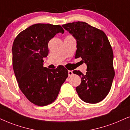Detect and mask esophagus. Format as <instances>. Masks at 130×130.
Here are the masks:
<instances>
[{"instance_id": "esophagus-1", "label": "esophagus", "mask_w": 130, "mask_h": 130, "mask_svg": "<svg viewBox=\"0 0 130 130\" xmlns=\"http://www.w3.org/2000/svg\"><path fill=\"white\" fill-rule=\"evenodd\" d=\"M73 75V72L72 71H68V76L70 77V76H72Z\"/></svg>"}]
</instances>
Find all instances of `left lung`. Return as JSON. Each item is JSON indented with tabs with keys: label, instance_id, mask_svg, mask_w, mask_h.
Listing matches in <instances>:
<instances>
[{
	"label": "left lung",
	"instance_id": "1",
	"mask_svg": "<svg viewBox=\"0 0 130 130\" xmlns=\"http://www.w3.org/2000/svg\"><path fill=\"white\" fill-rule=\"evenodd\" d=\"M77 40L75 58H81L87 65V72L79 71L74 74L81 78V83L76 87L80 99L89 103H97L107 96L115 76L113 53L106 34L85 22L77 21L63 24Z\"/></svg>",
	"mask_w": 130,
	"mask_h": 130
}]
</instances>
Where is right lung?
<instances>
[{
    "label": "right lung",
    "mask_w": 130,
    "mask_h": 130,
    "mask_svg": "<svg viewBox=\"0 0 130 130\" xmlns=\"http://www.w3.org/2000/svg\"><path fill=\"white\" fill-rule=\"evenodd\" d=\"M64 32L59 25L36 24L20 32L12 45V65L18 86L27 99L44 106L56 100L68 76L65 67H43L49 53L48 43L57 33Z\"/></svg>",
    "instance_id": "obj_1"
}]
</instances>
